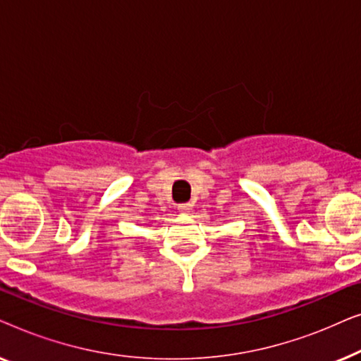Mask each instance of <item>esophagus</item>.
<instances>
[{
  "instance_id": "obj_1",
  "label": "esophagus",
  "mask_w": 361,
  "mask_h": 361,
  "mask_svg": "<svg viewBox=\"0 0 361 361\" xmlns=\"http://www.w3.org/2000/svg\"><path fill=\"white\" fill-rule=\"evenodd\" d=\"M177 209H179V212H182V214H187V212L192 210V205L190 204H180L179 207H177Z\"/></svg>"
}]
</instances>
